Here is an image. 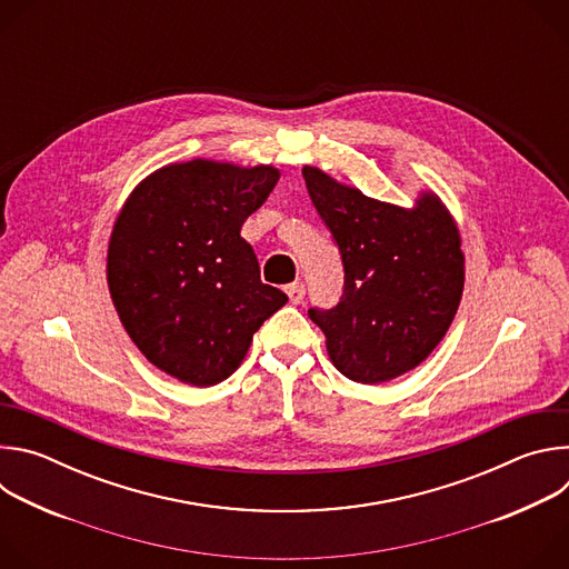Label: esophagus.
<instances>
[{
	"label": "esophagus",
	"instance_id": "1",
	"mask_svg": "<svg viewBox=\"0 0 569 569\" xmlns=\"http://www.w3.org/2000/svg\"><path fill=\"white\" fill-rule=\"evenodd\" d=\"M286 292H288V297H290V303H301L303 301V297H306V286L301 283V281H295V283H290L288 288H286Z\"/></svg>",
	"mask_w": 569,
	"mask_h": 569
}]
</instances>
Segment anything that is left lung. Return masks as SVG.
I'll return each mask as SVG.
<instances>
[{
  "label": "left lung",
  "mask_w": 569,
  "mask_h": 569,
  "mask_svg": "<svg viewBox=\"0 0 569 569\" xmlns=\"http://www.w3.org/2000/svg\"><path fill=\"white\" fill-rule=\"evenodd\" d=\"M301 173L345 266L340 303L308 310L327 336L333 367L362 385L412 371L443 340L461 301L466 259L457 220L435 191H421L405 209L317 167Z\"/></svg>",
  "instance_id": "obj_1"
}]
</instances>
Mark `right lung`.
Masks as SVG:
<instances>
[{
	"label": "right lung",
	"instance_id": "add662e5",
	"mask_svg": "<svg viewBox=\"0 0 569 569\" xmlns=\"http://www.w3.org/2000/svg\"><path fill=\"white\" fill-rule=\"evenodd\" d=\"M270 164L191 159L143 178L108 242V288L126 333L150 365L211 387L246 360L254 333L286 301L261 281L240 236L279 182Z\"/></svg>",
	"mask_w": 569,
	"mask_h": 569
}]
</instances>
